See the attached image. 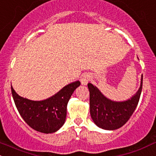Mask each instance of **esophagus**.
<instances>
[{"label":"esophagus","mask_w":156,"mask_h":156,"mask_svg":"<svg viewBox=\"0 0 156 156\" xmlns=\"http://www.w3.org/2000/svg\"><path fill=\"white\" fill-rule=\"evenodd\" d=\"M90 79H91V77H90L89 75H88V74L83 75L81 77L82 85H83V86H86V85H87V83H89Z\"/></svg>","instance_id":"1"}]
</instances>
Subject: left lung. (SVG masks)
I'll list each match as a JSON object with an SVG mask.
<instances>
[{
  "label": "left lung",
  "mask_w": 156,
  "mask_h": 156,
  "mask_svg": "<svg viewBox=\"0 0 156 156\" xmlns=\"http://www.w3.org/2000/svg\"><path fill=\"white\" fill-rule=\"evenodd\" d=\"M142 85L143 75L140 86L132 97L123 101H115L105 97L95 86L88 83L90 93V114L94 124L108 131H113L124 126L137 107Z\"/></svg>",
  "instance_id": "8db88e82"
}]
</instances>
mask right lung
Returning <instances> with one entry per match:
<instances>
[{"mask_svg": "<svg viewBox=\"0 0 156 156\" xmlns=\"http://www.w3.org/2000/svg\"><path fill=\"white\" fill-rule=\"evenodd\" d=\"M80 86V82L76 80L65 86L52 97L42 101H32L21 97L12 86L11 90L16 107L24 121L39 132L52 134L65 124L67 103Z\"/></svg>", "mask_w": 156, "mask_h": 156, "instance_id": "1", "label": "right lung"}]
</instances>
